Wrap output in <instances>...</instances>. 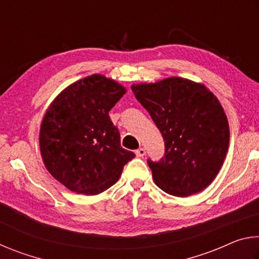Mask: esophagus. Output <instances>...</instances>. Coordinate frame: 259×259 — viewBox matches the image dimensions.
Listing matches in <instances>:
<instances>
[{"instance_id": "1", "label": "esophagus", "mask_w": 259, "mask_h": 259, "mask_svg": "<svg viewBox=\"0 0 259 259\" xmlns=\"http://www.w3.org/2000/svg\"><path fill=\"white\" fill-rule=\"evenodd\" d=\"M145 154H146V151H145V148H143V147H140L137 151H136V155L139 157H143Z\"/></svg>"}]
</instances>
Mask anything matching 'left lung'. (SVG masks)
I'll use <instances>...</instances> for the list:
<instances>
[{
	"label": "left lung",
	"mask_w": 259,
	"mask_h": 259,
	"mask_svg": "<svg viewBox=\"0 0 259 259\" xmlns=\"http://www.w3.org/2000/svg\"><path fill=\"white\" fill-rule=\"evenodd\" d=\"M131 90L164 140V156L147 160L156 185L182 198L204 190L229 150V122L218 99L204 85L181 77Z\"/></svg>",
	"instance_id": "8db88e82"
}]
</instances>
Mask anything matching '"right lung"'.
<instances>
[{
    "mask_svg": "<svg viewBox=\"0 0 259 259\" xmlns=\"http://www.w3.org/2000/svg\"><path fill=\"white\" fill-rule=\"evenodd\" d=\"M125 89L94 74L66 88L43 117L40 148L48 171L68 190L99 194L114 185L135 153L122 148L109 119Z\"/></svg>",
    "mask_w": 259,
    "mask_h": 259,
    "instance_id": "1",
    "label": "right lung"
}]
</instances>
